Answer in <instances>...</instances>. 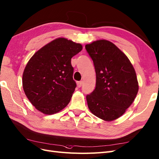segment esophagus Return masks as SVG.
<instances>
[{
	"instance_id": "esophagus-1",
	"label": "esophagus",
	"mask_w": 159,
	"mask_h": 159,
	"mask_svg": "<svg viewBox=\"0 0 159 159\" xmlns=\"http://www.w3.org/2000/svg\"><path fill=\"white\" fill-rule=\"evenodd\" d=\"M82 84H83L82 81H78V82H77V85H78V88H80L81 86L82 85Z\"/></svg>"
}]
</instances>
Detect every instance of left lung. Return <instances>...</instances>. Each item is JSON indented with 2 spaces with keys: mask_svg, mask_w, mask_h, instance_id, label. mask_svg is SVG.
Returning a JSON list of instances; mask_svg holds the SVG:
<instances>
[{
  "mask_svg": "<svg viewBox=\"0 0 159 159\" xmlns=\"http://www.w3.org/2000/svg\"><path fill=\"white\" fill-rule=\"evenodd\" d=\"M93 61L95 89L86 96L88 108L105 121L118 119L134 102L139 83L127 56L111 42L96 40L85 45Z\"/></svg>",
  "mask_w": 159,
  "mask_h": 159,
  "instance_id": "obj_1",
  "label": "left lung"
}]
</instances>
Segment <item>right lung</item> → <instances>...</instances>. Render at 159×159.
I'll return each instance as SVG.
<instances>
[{"instance_id": "right-lung-1", "label": "right lung", "mask_w": 159, "mask_h": 159, "mask_svg": "<svg viewBox=\"0 0 159 159\" xmlns=\"http://www.w3.org/2000/svg\"><path fill=\"white\" fill-rule=\"evenodd\" d=\"M82 48L79 43L58 38L38 50L28 61L22 87L39 111L53 115L68 105L76 87L71 59Z\"/></svg>"}]
</instances>
